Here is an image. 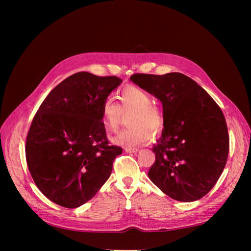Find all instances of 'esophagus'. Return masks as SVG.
I'll return each mask as SVG.
<instances>
[{"instance_id": "esophagus-1", "label": "esophagus", "mask_w": 251, "mask_h": 251, "mask_svg": "<svg viewBox=\"0 0 251 251\" xmlns=\"http://www.w3.org/2000/svg\"><path fill=\"white\" fill-rule=\"evenodd\" d=\"M125 151H126V153H136V151H138L137 148H126Z\"/></svg>"}]
</instances>
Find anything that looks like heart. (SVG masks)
Returning a JSON list of instances; mask_svg holds the SVG:
<instances>
[{
	"label": "heart",
	"mask_w": 251,
	"mask_h": 251,
	"mask_svg": "<svg viewBox=\"0 0 251 251\" xmlns=\"http://www.w3.org/2000/svg\"><path fill=\"white\" fill-rule=\"evenodd\" d=\"M119 104L111 97L105 98L100 108L101 121L110 132H116L124 117V113H131L130 127L118 133L113 141L121 147H136L151 138V131H160L164 117L160 108L153 101L146 90L135 86H126L119 93Z\"/></svg>",
	"instance_id": "b5f03b06"
}]
</instances>
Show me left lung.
I'll list each match as a JSON object with an SVG mask.
<instances>
[{
  "mask_svg": "<svg viewBox=\"0 0 251 251\" xmlns=\"http://www.w3.org/2000/svg\"><path fill=\"white\" fill-rule=\"evenodd\" d=\"M131 80L160 100L164 128L155 144L151 181L171 198L192 202L215 186L225 168L229 136L222 110L186 75L135 73Z\"/></svg>",
  "mask_w": 251,
  "mask_h": 251,
  "instance_id": "obj_1",
  "label": "left lung"
}]
</instances>
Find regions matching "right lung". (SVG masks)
Instances as JSON below:
<instances>
[{
    "mask_svg": "<svg viewBox=\"0 0 251 251\" xmlns=\"http://www.w3.org/2000/svg\"><path fill=\"white\" fill-rule=\"evenodd\" d=\"M121 80L78 72L40 105L26 138V161L40 191L60 206L92 199L110 177L123 149L110 144L100 117L103 100Z\"/></svg>",
    "mask_w": 251,
    "mask_h": 251,
    "instance_id": "1",
    "label": "right lung"
}]
</instances>
